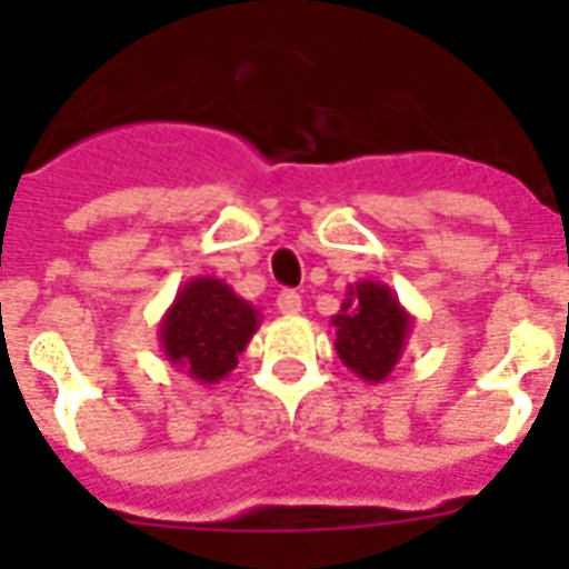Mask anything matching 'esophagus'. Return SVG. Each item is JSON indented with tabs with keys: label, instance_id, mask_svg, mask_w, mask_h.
<instances>
[{
	"label": "esophagus",
	"instance_id": "esophagus-1",
	"mask_svg": "<svg viewBox=\"0 0 569 569\" xmlns=\"http://www.w3.org/2000/svg\"><path fill=\"white\" fill-rule=\"evenodd\" d=\"M277 310L283 312V316H298L301 312V295L292 292V289L280 292L277 295Z\"/></svg>",
	"mask_w": 569,
	"mask_h": 569
}]
</instances>
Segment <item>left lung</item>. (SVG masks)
I'll list each match as a JSON object with an SVG mask.
<instances>
[{"label": "left lung", "instance_id": "obj_1", "mask_svg": "<svg viewBox=\"0 0 569 569\" xmlns=\"http://www.w3.org/2000/svg\"><path fill=\"white\" fill-rule=\"evenodd\" d=\"M337 328L339 360L366 383H380L405 355L413 316L401 307L392 289L378 280L348 286L346 301L330 319Z\"/></svg>", "mask_w": 569, "mask_h": 569}]
</instances>
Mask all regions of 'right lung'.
I'll list each match as a JSON object with an SVG mask.
<instances>
[{
    "label": "right lung",
    "instance_id": "right-lung-1",
    "mask_svg": "<svg viewBox=\"0 0 569 569\" xmlns=\"http://www.w3.org/2000/svg\"><path fill=\"white\" fill-rule=\"evenodd\" d=\"M257 330L259 310L253 303L218 277H194L159 321V346L177 372L200 383H218L236 369Z\"/></svg>",
    "mask_w": 569,
    "mask_h": 569
}]
</instances>
